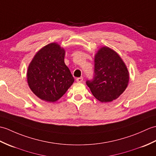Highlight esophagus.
Wrapping results in <instances>:
<instances>
[{
    "label": "esophagus",
    "mask_w": 156,
    "mask_h": 156,
    "mask_svg": "<svg viewBox=\"0 0 156 156\" xmlns=\"http://www.w3.org/2000/svg\"><path fill=\"white\" fill-rule=\"evenodd\" d=\"M76 81H77V82H82L83 81V77H78L76 79Z\"/></svg>",
    "instance_id": "1"
}]
</instances>
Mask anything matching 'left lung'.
Instances as JSON below:
<instances>
[{
	"label": "left lung",
	"mask_w": 156,
	"mask_h": 156,
	"mask_svg": "<svg viewBox=\"0 0 156 156\" xmlns=\"http://www.w3.org/2000/svg\"><path fill=\"white\" fill-rule=\"evenodd\" d=\"M94 75L86 81L95 98L101 102L115 100L125 91L129 82V73L125 63L116 52L101 48L94 62Z\"/></svg>",
	"instance_id": "left-lung-1"
}]
</instances>
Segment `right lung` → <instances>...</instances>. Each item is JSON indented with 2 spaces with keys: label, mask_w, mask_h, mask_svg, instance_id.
<instances>
[{
  "label": "right lung",
  "mask_w": 156,
  "mask_h": 156,
  "mask_svg": "<svg viewBox=\"0 0 156 156\" xmlns=\"http://www.w3.org/2000/svg\"><path fill=\"white\" fill-rule=\"evenodd\" d=\"M64 57L65 50L55 43L44 47L34 57L27 71V81L38 98L56 101L74 82Z\"/></svg>",
  "instance_id": "add662e5"
}]
</instances>
